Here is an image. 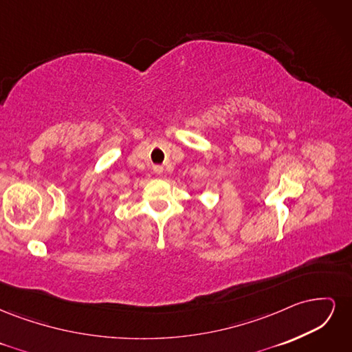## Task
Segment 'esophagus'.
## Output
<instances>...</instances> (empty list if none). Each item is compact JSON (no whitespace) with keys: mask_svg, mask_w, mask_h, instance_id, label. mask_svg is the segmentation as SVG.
I'll list each match as a JSON object with an SVG mask.
<instances>
[{"mask_svg":"<svg viewBox=\"0 0 352 352\" xmlns=\"http://www.w3.org/2000/svg\"><path fill=\"white\" fill-rule=\"evenodd\" d=\"M154 172H155L157 175H162V173H163V167L155 166V167H154Z\"/></svg>","mask_w":352,"mask_h":352,"instance_id":"obj_1","label":"esophagus"}]
</instances>
